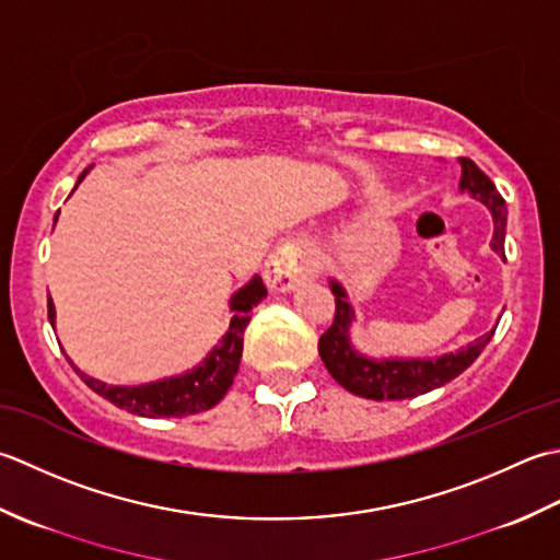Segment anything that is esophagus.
<instances>
[{
    "label": "esophagus",
    "mask_w": 560,
    "mask_h": 560,
    "mask_svg": "<svg viewBox=\"0 0 560 560\" xmlns=\"http://www.w3.org/2000/svg\"><path fill=\"white\" fill-rule=\"evenodd\" d=\"M316 272V254L306 242H284L266 266V282L270 290H292L296 282Z\"/></svg>",
    "instance_id": "1"
}]
</instances>
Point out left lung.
Masks as SVG:
<instances>
[{
    "label": "left lung",
    "instance_id": "left-lung-1",
    "mask_svg": "<svg viewBox=\"0 0 560 560\" xmlns=\"http://www.w3.org/2000/svg\"><path fill=\"white\" fill-rule=\"evenodd\" d=\"M462 188L469 190L476 200L488 205L493 212L495 232H493V250L505 256V224L508 210L505 200L500 196L493 180H490L471 159L462 156ZM334 284L336 294V314L322 338H318V355H322L330 376L348 389L350 394L372 398V401H401V398H413L418 394H428L438 386L452 382L459 376L469 364L481 355V350L490 340V334L474 340L459 352H450L438 360H368L358 355L348 343V326L352 322V310L346 302V292L338 282Z\"/></svg>",
    "mask_w": 560,
    "mask_h": 560
}]
</instances>
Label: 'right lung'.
I'll return each instance as SVG.
<instances>
[{
    "label": "right lung",
    "mask_w": 560,
    "mask_h": 560,
    "mask_svg": "<svg viewBox=\"0 0 560 560\" xmlns=\"http://www.w3.org/2000/svg\"><path fill=\"white\" fill-rule=\"evenodd\" d=\"M86 174V171H84ZM79 176V180L84 178ZM268 294L266 284L260 278L250 280L246 288L238 290L232 296V324L226 336L222 338L220 346L208 355L200 368L184 376H171V380H162L154 384L144 386H108L98 380H91V376L82 374L77 368V374L82 376L84 384L91 392L98 396L108 398L113 406H118L128 413L135 416H147V418H180L190 413H200V410H208L214 404H220L226 389H230L238 362H242V350H244V330L250 322V310L264 300ZM48 318L55 324V306L48 300Z\"/></svg>",
    "instance_id": "1"
}]
</instances>
